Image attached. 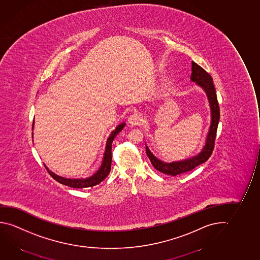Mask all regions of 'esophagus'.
I'll list each match as a JSON object with an SVG mask.
<instances>
[{
    "label": "esophagus",
    "mask_w": 260,
    "mask_h": 260,
    "mask_svg": "<svg viewBox=\"0 0 260 260\" xmlns=\"http://www.w3.org/2000/svg\"><path fill=\"white\" fill-rule=\"evenodd\" d=\"M142 121H143L142 117L139 113H133V114L128 117V123L129 125V127L139 126V125L142 123Z\"/></svg>",
    "instance_id": "1"
}]
</instances>
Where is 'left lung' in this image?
<instances>
[{
	"label": "left lung",
	"mask_w": 260,
	"mask_h": 260,
	"mask_svg": "<svg viewBox=\"0 0 260 260\" xmlns=\"http://www.w3.org/2000/svg\"><path fill=\"white\" fill-rule=\"evenodd\" d=\"M191 79L192 82H196V84L204 88L207 93L208 99L211 105L212 110V123L211 128L207 136V140L204 148L199 155L193 156L192 158L180 161V162H173V163H164L161 160L157 159L156 156L152 154L148 147L146 146L147 156L150 160L153 167L158 170L159 172L164 173L166 175L176 176L180 174L191 171L193 168L198 167L199 165L203 164L205 161L209 159V157L212 154L214 149L215 143L216 133L218 128V123L220 120V106L217 100L215 87L212 82V78L209 73L206 72L204 68L196 62L192 63V76Z\"/></svg>",
	"instance_id": "obj_1"
}]
</instances>
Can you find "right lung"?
<instances>
[{
  "mask_svg": "<svg viewBox=\"0 0 260 260\" xmlns=\"http://www.w3.org/2000/svg\"><path fill=\"white\" fill-rule=\"evenodd\" d=\"M125 126V123L120 124L114 132H112V134L107 140L106 143V149L104 153V161L103 164L101 166L100 169L93 175V176L86 178V179H67L64 177L56 176L54 173L48 170V168L45 166V168L47 169L48 174L52 176L54 179L57 181L60 184H64L67 186H70L73 188H87L95 186L97 184H100L101 182H103L110 174L111 171V167H112V141L114 140V138L117 136V134L119 132H121V129ZM33 128V126H32Z\"/></svg>",
  "mask_w": 260,
  "mask_h": 260,
  "instance_id": "obj_1",
  "label": "right lung"
}]
</instances>
